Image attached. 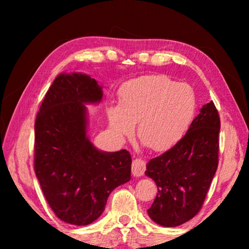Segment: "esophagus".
I'll return each mask as SVG.
<instances>
[{
    "label": "esophagus",
    "instance_id": "34e87169",
    "mask_svg": "<svg viewBox=\"0 0 249 249\" xmlns=\"http://www.w3.org/2000/svg\"><path fill=\"white\" fill-rule=\"evenodd\" d=\"M146 170V163L142 159H134L132 163V172L135 177H142Z\"/></svg>",
    "mask_w": 249,
    "mask_h": 249
}]
</instances>
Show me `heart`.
I'll list each match as a JSON object with an SVG mask.
<instances>
[{
    "label": "heart",
    "mask_w": 249,
    "mask_h": 249,
    "mask_svg": "<svg viewBox=\"0 0 249 249\" xmlns=\"http://www.w3.org/2000/svg\"><path fill=\"white\" fill-rule=\"evenodd\" d=\"M196 100L192 88L165 75H145L122 88L120 105L107 108L109 128L128 137L138 124V136L151 148L167 150L182 140L193 121Z\"/></svg>",
    "instance_id": "heart-1"
}]
</instances>
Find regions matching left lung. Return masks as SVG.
Wrapping results in <instances>:
<instances>
[{"mask_svg":"<svg viewBox=\"0 0 249 249\" xmlns=\"http://www.w3.org/2000/svg\"><path fill=\"white\" fill-rule=\"evenodd\" d=\"M220 116L213 101L204 104L182 140L147 163L145 175L158 188L147 210L157 224L175 227L196 215L218 163Z\"/></svg>","mask_w":249,"mask_h":249,"instance_id":"1","label":"left lung"}]
</instances>
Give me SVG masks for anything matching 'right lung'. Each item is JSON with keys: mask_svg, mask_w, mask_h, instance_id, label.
Returning a JSON list of instances; mask_svg holds the SVG:
<instances>
[{"mask_svg": "<svg viewBox=\"0 0 249 249\" xmlns=\"http://www.w3.org/2000/svg\"><path fill=\"white\" fill-rule=\"evenodd\" d=\"M102 98V87L90 75L62 72L37 113L35 174L54 214L72 225L98 220L109 193L130 180L128 151L100 150L87 134L86 104H99Z\"/></svg>", "mask_w": 249, "mask_h": 249, "instance_id": "1", "label": "right lung"}]
</instances>
